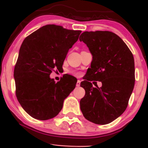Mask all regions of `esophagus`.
I'll return each mask as SVG.
<instances>
[{"instance_id":"obj_1","label":"esophagus","mask_w":148,"mask_h":148,"mask_svg":"<svg viewBox=\"0 0 148 148\" xmlns=\"http://www.w3.org/2000/svg\"><path fill=\"white\" fill-rule=\"evenodd\" d=\"M80 85H81V81H80V80H78L77 82H76V87H79Z\"/></svg>"}]
</instances>
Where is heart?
Returning <instances> with one entry per match:
<instances>
[{"mask_svg": "<svg viewBox=\"0 0 148 148\" xmlns=\"http://www.w3.org/2000/svg\"><path fill=\"white\" fill-rule=\"evenodd\" d=\"M73 74H74L76 76H79V73H77V72H73Z\"/></svg>", "mask_w": 148, "mask_h": 148, "instance_id": "heart-1", "label": "heart"}]
</instances>
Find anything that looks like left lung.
Here are the masks:
<instances>
[{
	"mask_svg": "<svg viewBox=\"0 0 148 148\" xmlns=\"http://www.w3.org/2000/svg\"><path fill=\"white\" fill-rule=\"evenodd\" d=\"M92 55L90 68L81 87L86 91L80 101L81 112L97 125L108 124L126 110L135 84L132 53L116 34L110 31H86L79 37ZM101 81V88L91 81Z\"/></svg>",
	"mask_w": 148,
	"mask_h": 148,
	"instance_id": "obj_1",
	"label": "left lung"
}]
</instances>
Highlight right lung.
Returning <instances> with one entry per match:
<instances>
[{"mask_svg": "<svg viewBox=\"0 0 148 148\" xmlns=\"http://www.w3.org/2000/svg\"><path fill=\"white\" fill-rule=\"evenodd\" d=\"M81 30L46 25L25 38L14 70L16 96L22 108L33 118L47 120L61 111L64 100L75 88L76 81L66 76L56 83L49 75L62 68L69 49Z\"/></svg>", "mask_w": 148, "mask_h": 148, "instance_id": "add662e5", "label": "right lung"}]
</instances>
